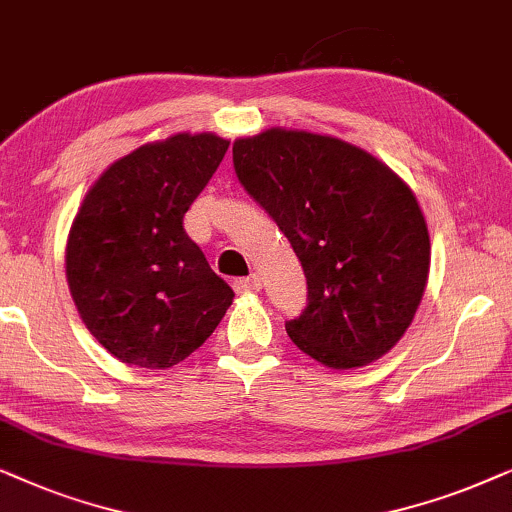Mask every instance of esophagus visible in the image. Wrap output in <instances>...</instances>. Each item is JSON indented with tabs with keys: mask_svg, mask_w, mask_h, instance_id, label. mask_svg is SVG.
Masks as SVG:
<instances>
[{
	"mask_svg": "<svg viewBox=\"0 0 512 512\" xmlns=\"http://www.w3.org/2000/svg\"><path fill=\"white\" fill-rule=\"evenodd\" d=\"M260 288H262V281H260V276H248V278H236L234 281V290L236 292H260Z\"/></svg>",
	"mask_w": 512,
	"mask_h": 512,
	"instance_id": "obj_1",
	"label": "esophagus"
}]
</instances>
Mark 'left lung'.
<instances>
[{
	"mask_svg": "<svg viewBox=\"0 0 512 512\" xmlns=\"http://www.w3.org/2000/svg\"><path fill=\"white\" fill-rule=\"evenodd\" d=\"M234 170L302 262L306 309L285 320L297 349L335 370L391 351L431 264L412 189L349 142L283 128L236 140Z\"/></svg>",
	"mask_w": 512,
	"mask_h": 512,
	"instance_id": "obj_1",
	"label": "left lung"
}]
</instances>
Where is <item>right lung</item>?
<instances>
[{"mask_svg":"<svg viewBox=\"0 0 512 512\" xmlns=\"http://www.w3.org/2000/svg\"><path fill=\"white\" fill-rule=\"evenodd\" d=\"M227 149L213 133L135 149L100 175L74 217L65 255L72 299L121 363L177 365L231 306L234 290L182 222Z\"/></svg>","mask_w":512,"mask_h":512,"instance_id":"right-lung-1","label":"right lung"}]
</instances>
